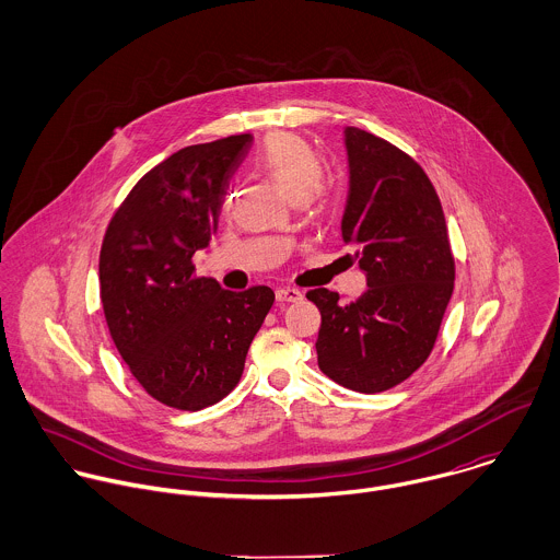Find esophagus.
I'll return each mask as SVG.
<instances>
[{"label": "esophagus", "mask_w": 560, "mask_h": 560, "mask_svg": "<svg viewBox=\"0 0 560 560\" xmlns=\"http://www.w3.org/2000/svg\"><path fill=\"white\" fill-rule=\"evenodd\" d=\"M304 298V293L300 289H293V287H282L276 291V300L278 302H300Z\"/></svg>", "instance_id": "obj_1"}]
</instances>
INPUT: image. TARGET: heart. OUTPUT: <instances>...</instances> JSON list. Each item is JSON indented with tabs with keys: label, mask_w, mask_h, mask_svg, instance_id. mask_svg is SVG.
Returning <instances> with one entry per match:
<instances>
[{
	"label": "heart",
	"mask_w": 560,
	"mask_h": 560,
	"mask_svg": "<svg viewBox=\"0 0 560 560\" xmlns=\"http://www.w3.org/2000/svg\"><path fill=\"white\" fill-rule=\"evenodd\" d=\"M252 167L278 187H282L293 200H306L320 196L323 163L317 151L302 138L291 133H273L252 155Z\"/></svg>",
	"instance_id": "1"
}]
</instances>
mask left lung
Segmentation results:
<instances>
[{"mask_svg": "<svg viewBox=\"0 0 560 560\" xmlns=\"http://www.w3.org/2000/svg\"><path fill=\"white\" fill-rule=\"evenodd\" d=\"M349 198L342 241L355 245L369 289L351 304L306 293L320 313L319 369L336 384L375 395L418 371L455 289V256L433 183L418 161L369 131L347 127Z\"/></svg>", "mask_w": 560, "mask_h": 560, "instance_id": "left-lung-1", "label": "left lung"}]
</instances>
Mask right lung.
Returning <instances> with one entry per match:
<instances>
[{"label": "right lung", "instance_id": "add662e5", "mask_svg": "<svg viewBox=\"0 0 560 560\" xmlns=\"http://www.w3.org/2000/svg\"><path fill=\"white\" fill-rule=\"evenodd\" d=\"M252 147L229 136L180 149L149 170L112 215L98 256L112 340L138 384L167 407L198 411L237 384L273 291H224L198 278L226 187Z\"/></svg>", "mask_w": 560, "mask_h": 560}]
</instances>
